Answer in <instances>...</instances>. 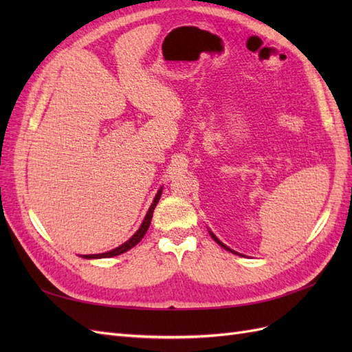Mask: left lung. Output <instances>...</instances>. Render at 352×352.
I'll list each match as a JSON object with an SVG mask.
<instances>
[{
	"mask_svg": "<svg viewBox=\"0 0 352 352\" xmlns=\"http://www.w3.org/2000/svg\"><path fill=\"white\" fill-rule=\"evenodd\" d=\"M208 232H210V235H211V238H212V239H214V241H216V242H217V243H219V245H220V247H221V248H225V250H228V251H230V252H232V254H238V252H236V251H233V250H230V248H229V247H228V245H225V243H223V242H221V241H220V239H219V238H217V236H216V235H214V233H212V232H211V230H208ZM238 255H242V254H238ZM242 257H243V255H242Z\"/></svg>",
	"mask_w": 352,
	"mask_h": 352,
	"instance_id": "1",
	"label": "left lung"
}]
</instances>
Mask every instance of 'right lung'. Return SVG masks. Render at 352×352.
<instances>
[{
	"label": "right lung",
	"instance_id": "add662e5",
	"mask_svg": "<svg viewBox=\"0 0 352 352\" xmlns=\"http://www.w3.org/2000/svg\"><path fill=\"white\" fill-rule=\"evenodd\" d=\"M162 192H163V188H160L157 195H155V198H154V201H153L151 207L148 208V211H146L145 219H144V221L141 223L140 229H138V230L133 233V235H132L129 239H127L124 243L119 245V247H117V248L110 250V251H107V252H102V254H87V255H80V257H82V258H87V260H91V258H109V257H116V255H120V254H123V252H126V251H129L131 248L135 247V245L140 243L141 239L145 236V233H146L148 228H150V225H151L153 212H154L155 206L158 204L160 197H162Z\"/></svg>",
	"mask_w": 352,
	"mask_h": 352
}]
</instances>
